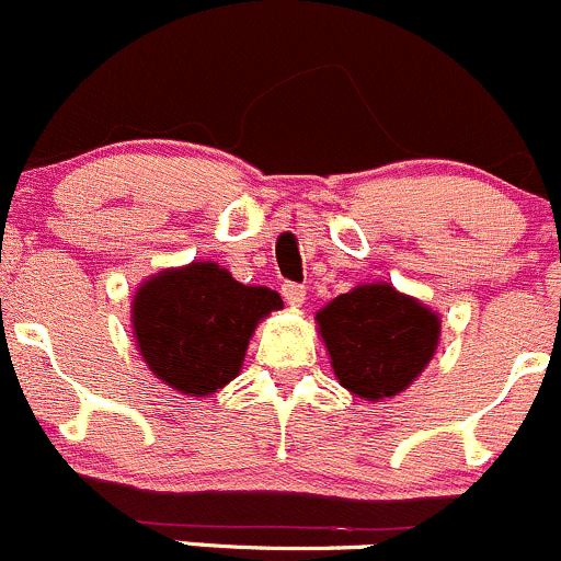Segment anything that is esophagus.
Returning a JSON list of instances; mask_svg holds the SVG:
<instances>
[{
  "label": "esophagus",
  "mask_w": 561,
  "mask_h": 561,
  "mask_svg": "<svg viewBox=\"0 0 561 561\" xmlns=\"http://www.w3.org/2000/svg\"><path fill=\"white\" fill-rule=\"evenodd\" d=\"M280 294L283 299H286V305H291V308H302L305 305V286H297V283H283Z\"/></svg>",
  "instance_id": "obj_1"
}]
</instances>
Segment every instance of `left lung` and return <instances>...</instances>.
Returning <instances> with one entry per match:
<instances>
[{"label":"left lung","mask_w":561,"mask_h":561,"mask_svg":"<svg viewBox=\"0 0 561 561\" xmlns=\"http://www.w3.org/2000/svg\"><path fill=\"white\" fill-rule=\"evenodd\" d=\"M329 365L367 402L402 394L435 356L440 316L391 283H359L316 313Z\"/></svg>","instance_id":"1"}]
</instances>
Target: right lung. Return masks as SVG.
<instances>
[{
    "instance_id": "obj_1",
    "label": "right lung",
    "mask_w": 561,
    "mask_h": 561,
    "mask_svg": "<svg viewBox=\"0 0 561 561\" xmlns=\"http://www.w3.org/2000/svg\"><path fill=\"white\" fill-rule=\"evenodd\" d=\"M280 308L273 288L245 286L216 262H192L137 286L131 332L161 383L188 397H210L238 378L259 321Z\"/></svg>"
}]
</instances>
